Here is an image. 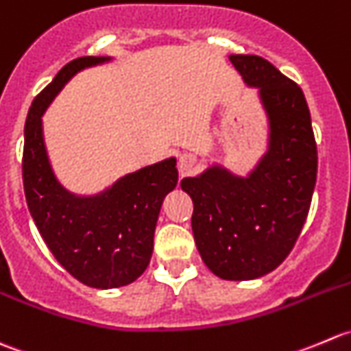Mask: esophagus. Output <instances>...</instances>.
<instances>
[{
	"instance_id": "34e87169",
	"label": "esophagus",
	"mask_w": 351,
	"mask_h": 351,
	"mask_svg": "<svg viewBox=\"0 0 351 351\" xmlns=\"http://www.w3.org/2000/svg\"><path fill=\"white\" fill-rule=\"evenodd\" d=\"M196 167V158L191 157V155H182V157L179 158V172L180 176H186L189 174L193 169Z\"/></svg>"
}]
</instances>
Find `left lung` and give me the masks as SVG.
<instances>
[{
	"instance_id": "obj_1",
	"label": "left lung",
	"mask_w": 351,
	"mask_h": 351,
	"mask_svg": "<svg viewBox=\"0 0 351 351\" xmlns=\"http://www.w3.org/2000/svg\"><path fill=\"white\" fill-rule=\"evenodd\" d=\"M269 121L268 152L247 177L220 165L180 187L194 204L191 225L204 265L223 280H254L278 268L293 249L311 208L317 147L304 92L266 59L232 54Z\"/></svg>"
}]
</instances>
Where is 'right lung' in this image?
<instances>
[{
    "mask_svg": "<svg viewBox=\"0 0 351 351\" xmlns=\"http://www.w3.org/2000/svg\"><path fill=\"white\" fill-rule=\"evenodd\" d=\"M110 58L69 61L34 99L25 123L22 177L29 211L59 265L83 285L117 289L147 269L164 197L177 186L176 158L121 177L97 196H75L58 182L43 136V114L68 80Z\"/></svg>",
    "mask_w": 351,
    "mask_h": 351,
    "instance_id": "obj_1",
    "label": "right lung"
}]
</instances>
